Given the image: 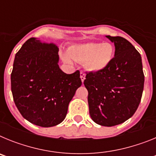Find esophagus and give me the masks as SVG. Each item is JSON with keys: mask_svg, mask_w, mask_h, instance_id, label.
Here are the masks:
<instances>
[{"mask_svg": "<svg viewBox=\"0 0 156 156\" xmlns=\"http://www.w3.org/2000/svg\"><path fill=\"white\" fill-rule=\"evenodd\" d=\"M85 78H86V74H85L84 73H83V72H80V79L83 83V81H84Z\"/></svg>", "mask_w": 156, "mask_h": 156, "instance_id": "34e87169", "label": "esophagus"}]
</instances>
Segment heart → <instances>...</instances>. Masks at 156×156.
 I'll list each match as a JSON object with an SVG mask.
<instances>
[{
  "mask_svg": "<svg viewBox=\"0 0 156 156\" xmlns=\"http://www.w3.org/2000/svg\"><path fill=\"white\" fill-rule=\"evenodd\" d=\"M114 55L115 48L110 43H86L70 47L68 53L63 54L62 58L69 64L73 60L83 62L88 71L98 73L108 68Z\"/></svg>",
  "mask_w": 156,
  "mask_h": 156,
  "instance_id": "heart-1",
  "label": "heart"
}]
</instances>
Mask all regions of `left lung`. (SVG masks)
<instances>
[{"instance_id":"1","label":"left lung","mask_w":156,"mask_h":156,"mask_svg":"<svg viewBox=\"0 0 156 156\" xmlns=\"http://www.w3.org/2000/svg\"><path fill=\"white\" fill-rule=\"evenodd\" d=\"M115 45V55L103 71L84 80L89 112L97 124L112 126L129 119L138 108L144 76L140 53L123 37L105 36Z\"/></svg>"}]
</instances>
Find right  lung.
I'll use <instances>...</instances> for the list:
<instances>
[{
    "mask_svg": "<svg viewBox=\"0 0 156 156\" xmlns=\"http://www.w3.org/2000/svg\"><path fill=\"white\" fill-rule=\"evenodd\" d=\"M58 61L57 45L35 37L26 41L15 57L11 74L14 101L25 119L37 126L61 123L82 84L80 71L65 73Z\"/></svg>",
    "mask_w": 156,
    "mask_h": 156,
    "instance_id": "1",
    "label": "right lung"
}]
</instances>
